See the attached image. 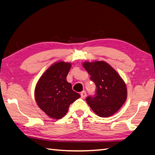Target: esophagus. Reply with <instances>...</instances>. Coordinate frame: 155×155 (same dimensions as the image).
Returning a JSON list of instances; mask_svg holds the SVG:
<instances>
[{"label":"esophagus","instance_id":"esophagus-1","mask_svg":"<svg viewBox=\"0 0 155 155\" xmlns=\"http://www.w3.org/2000/svg\"><path fill=\"white\" fill-rule=\"evenodd\" d=\"M81 96L82 99H85V97H86V92L83 91V92H81Z\"/></svg>","mask_w":155,"mask_h":155}]
</instances>
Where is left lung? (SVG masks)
Masks as SVG:
<instances>
[{"instance_id": "1", "label": "left lung", "mask_w": 155, "mask_h": 155, "mask_svg": "<svg viewBox=\"0 0 155 155\" xmlns=\"http://www.w3.org/2000/svg\"><path fill=\"white\" fill-rule=\"evenodd\" d=\"M83 66L96 85V94L87 97L90 107L100 117L115 114L124 104L127 97L126 84L109 64L102 61L84 62Z\"/></svg>"}]
</instances>
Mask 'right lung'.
I'll list each match as a JSON object with an SVG mask.
<instances>
[{
	"label": "right lung",
	"instance_id": "1",
	"mask_svg": "<svg viewBox=\"0 0 155 155\" xmlns=\"http://www.w3.org/2000/svg\"><path fill=\"white\" fill-rule=\"evenodd\" d=\"M71 67L70 63L56 62L45 71L36 84L35 99L37 104L51 118L58 120L64 117L71 104L81 97L67 81Z\"/></svg>",
	"mask_w": 155,
	"mask_h": 155
}]
</instances>
